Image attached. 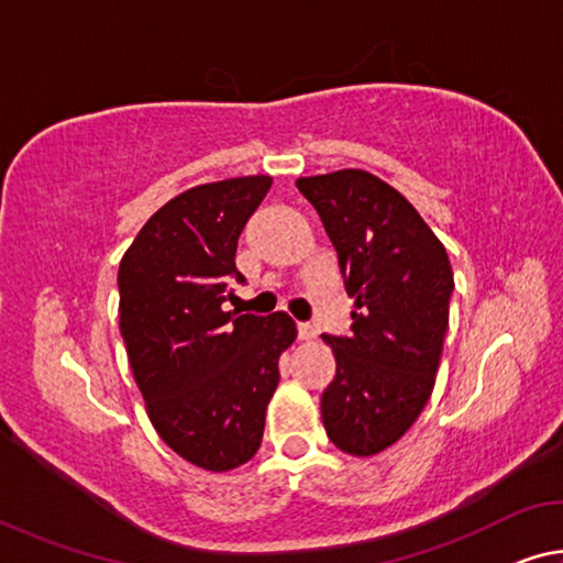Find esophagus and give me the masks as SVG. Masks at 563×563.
Instances as JSON below:
<instances>
[{"label":"esophagus","instance_id":"esophagus-1","mask_svg":"<svg viewBox=\"0 0 563 563\" xmlns=\"http://www.w3.org/2000/svg\"><path fill=\"white\" fill-rule=\"evenodd\" d=\"M316 335H318L316 325H310V323H298V338H300V341H313Z\"/></svg>","mask_w":563,"mask_h":563}]
</instances>
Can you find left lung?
<instances>
[{
    "mask_svg": "<svg viewBox=\"0 0 563 563\" xmlns=\"http://www.w3.org/2000/svg\"><path fill=\"white\" fill-rule=\"evenodd\" d=\"M338 253L351 333L323 335L335 378L320 413L328 439L351 456L386 451L431 398L449 330V253L413 205L365 169L296 183Z\"/></svg>",
    "mask_w": 563,
    "mask_h": 563,
    "instance_id": "1",
    "label": "left lung"
}]
</instances>
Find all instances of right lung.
Wrapping results in <instances>:
<instances>
[{
    "mask_svg": "<svg viewBox=\"0 0 563 563\" xmlns=\"http://www.w3.org/2000/svg\"><path fill=\"white\" fill-rule=\"evenodd\" d=\"M273 177L198 185L163 205L118 273L120 333L147 416L169 449L205 471H230L261 449L290 316H240L230 280L238 238Z\"/></svg>",
    "mask_w": 563,
    "mask_h": 563,
    "instance_id": "obj_1",
    "label": "right lung"
}]
</instances>
